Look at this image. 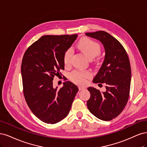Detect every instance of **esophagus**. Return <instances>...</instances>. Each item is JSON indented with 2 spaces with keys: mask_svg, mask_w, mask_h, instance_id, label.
I'll return each instance as SVG.
<instances>
[{
  "mask_svg": "<svg viewBox=\"0 0 147 147\" xmlns=\"http://www.w3.org/2000/svg\"><path fill=\"white\" fill-rule=\"evenodd\" d=\"M85 89V87H82V86H79V90H84Z\"/></svg>",
  "mask_w": 147,
  "mask_h": 147,
  "instance_id": "34e87169",
  "label": "esophagus"
}]
</instances>
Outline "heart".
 <instances>
[{
    "label": "heart",
    "mask_w": 147,
    "mask_h": 147,
    "mask_svg": "<svg viewBox=\"0 0 147 147\" xmlns=\"http://www.w3.org/2000/svg\"><path fill=\"white\" fill-rule=\"evenodd\" d=\"M78 47L88 59L95 57L99 54L101 51L100 46L98 42L88 38H83L80 40L78 42ZM71 55L72 51L71 49H68L65 53L63 57V61L65 65H68L70 63ZM90 75L89 72H81L76 71L71 74L70 78L75 83L82 84L85 83L86 79L90 76Z\"/></svg>",
    "instance_id": "heart-1"
}]
</instances>
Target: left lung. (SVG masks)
I'll list each match as a JSON object with an SVG mask.
<instances>
[{
	"label": "left lung",
	"instance_id": "left-lung-1",
	"mask_svg": "<svg viewBox=\"0 0 147 147\" xmlns=\"http://www.w3.org/2000/svg\"><path fill=\"white\" fill-rule=\"evenodd\" d=\"M86 35L99 40L105 48V59L93 82L106 84V92L92 87L87 88L91 94L87 107L99 119L110 121L120 114L128 100L131 80L129 60L123 46L107 32L98 31Z\"/></svg>",
	"mask_w": 147,
	"mask_h": 147
}]
</instances>
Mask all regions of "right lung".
Instances as JSON below:
<instances>
[{
    "label": "right lung",
    "mask_w": 147,
    "mask_h": 147,
    "mask_svg": "<svg viewBox=\"0 0 147 147\" xmlns=\"http://www.w3.org/2000/svg\"><path fill=\"white\" fill-rule=\"evenodd\" d=\"M78 35H45L27 49L21 64L24 95L33 113L46 123L55 124L68 115L78 88L70 81L58 89L54 76L64 69V55ZM61 74V73H60Z\"/></svg>",
    "instance_id": "right-lung-1"
}]
</instances>
